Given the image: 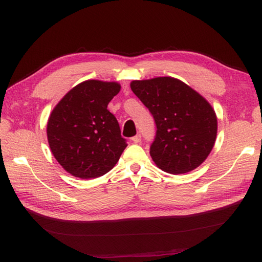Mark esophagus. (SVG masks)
Returning <instances> with one entry per match:
<instances>
[{
  "instance_id": "34e87169",
  "label": "esophagus",
  "mask_w": 262,
  "mask_h": 262,
  "mask_svg": "<svg viewBox=\"0 0 262 262\" xmlns=\"http://www.w3.org/2000/svg\"><path fill=\"white\" fill-rule=\"evenodd\" d=\"M132 141L134 142V143H136V144H138V143H141V141H142V136L140 135V134H137L136 136H134L132 138Z\"/></svg>"
}]
</instances>
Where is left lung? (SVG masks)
<instances>
[{"label":"left lung","instance_id":"obj_1","mask_svg":"<svg viewBox=\"0 0 262 262\" xmlns=\"http://www.w3.org/2000/svg\"><path fill=\"white\" fill-rule=\"evenodd\" d=\"M130 88L149 110L157 126L149 147L155 164L171 174L198 168L216 140L217 119L211 105L173 77L133 81Z\"/></svg>","mask_w":262,"mask_h":262}]
</instances>
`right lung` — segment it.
Here are the masks:
<instances>
[{"mask_svg": "<svg viewBox=\"0 0 262 262\" xmlns=\"http://www.w3.org/2000/svg\"><path fill=\"white\" fill-rule=\"evenodd\" d=\"M119 91L116 82L89 80L66 93L52 111L47 124L49 147L72 176L98 178L118 162L127 142L107 107Z\"/></svg>", "mask_w": 262, "mask_h": 262, "instance_id": "obj_1", "label": "right lung"}]
</instances>
